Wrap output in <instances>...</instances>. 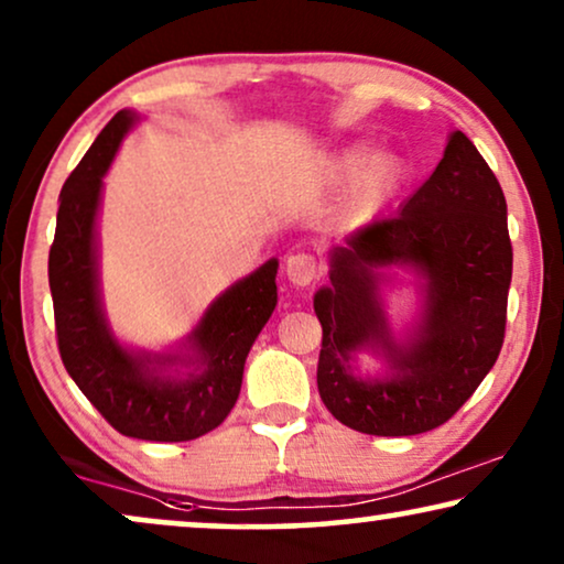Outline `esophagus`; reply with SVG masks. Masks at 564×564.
I'll use <instances>...</instances> for the list:
<instances>
[{"instance_id": "esophagus-1", "label": "esophagus", "mask_w": 564, "mask_h": 564, "mask_svg": "<svg viewBox=\"0 0 564 564\" xmlns=\"http://www.w3.org/2000/svg\"><path fill=\"white\" fill-rule=\"evenodd\" d=\"M284 272H288V280L295 284V288H307L321 276V264L315 257L305 251L290 253L288 261H284Z\"/></svg>"}]
</instances>
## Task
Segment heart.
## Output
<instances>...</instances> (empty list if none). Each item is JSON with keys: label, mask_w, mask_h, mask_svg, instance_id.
Wrapping results in <instances>:
<instances>
[{"label": "heart", "mask_w": 564, "mask_h": 564, "mask_svg": "<svg viewBox=\"0 0 564 564\" xmlns=\"http://www.w3.org/2000/svg\"><path fill=\"white\" fill-rule=\"evenodd\" d=\"M398 172V159L395 156H372L369 145H351L344 149L338 156L330 161V176L336 182H357L359 176L367 174V180L372 184L388 182L392 174Z\"/></svg>", "instance_id": "obj_1"}]
</instances>
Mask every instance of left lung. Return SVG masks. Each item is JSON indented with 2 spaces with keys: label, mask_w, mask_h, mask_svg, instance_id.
Instances as JSON below:
<instances>
[{
  "label": "left lung",
  "mask_w": 564,
  "mask_h": 564,
  "mask_svg": "<svg viewBox=\"0 0 564 564\" xmlns=\"http://www.w3.org/2000/svg\"><path fill=\"white\" fill-rule=\"evenodd\" d=\"M503 189L475 143L454 130L434 174L398 215L372 220L330 251V284L313 297L323 326L318 392L336 421L372 436L442 426L496 365L506 336L513 249ZM423 279L424 305L405 343L391 336L382 268ZM382 350V378L352 375V354Z\"/></svg>",
  "instance_id": "8db88e82"
}]
</instances>
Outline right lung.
<instances>
[{"label": "right lung", "mask_w": 564, "mask_h": 564, "mask_svg": "<svg viewBox=\"0 0 564 564\" xmlns=\"http://www.w3.org/2000/svg\"><path fill=\"white\" fill-rule=\"evenodd\" d=\"M135 122L130 110L115 115L61 189L48 253L58 351L72 380L122 436L189 442L220 426L236 405L246 357L276 305L280 261L269 259L215 297L187 336V351L126 349L107 326L99 295L97 213L102 176Z\"/></svg>", "instance_id": "1"}]
</instances>
